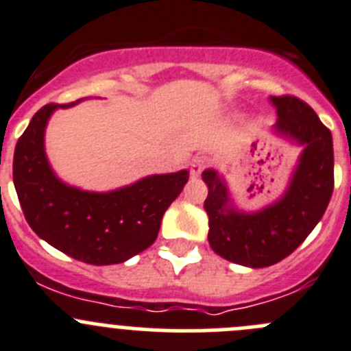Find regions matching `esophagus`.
I'll use <instances>...</instances> for the list:
<instances>
[{"label":"esophagus","instance_id":"obj_1","mask_svg":"<svg viewBox=\"0 0 351 351\" xmlns=\"http://www.w3.org/2000/svg\"><path fill=\"white\" fill-rule=\"evenodd\" d=\"M209 160L206 157H194L191 162V175L192 176H199L206 168H208Z\"/></svg>","mask_w":351,"mask_h":351}]
</instances>
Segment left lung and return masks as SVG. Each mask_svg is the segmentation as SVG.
Returning <instances> with one entry per match:
<instances>
[{"instance_id": "obj_1", "label": "left lung", "mask_w": 351, "mask_h": 351, "mask_svg": "<svg viewBox=\"0 0 351 351\" xmlns=\"http://www.w3.org/2000/svg\"><path fill=\"white\" fill-rule=\"evenodd\" d=\"M270 101L279 117L275 133L303 147L282 197L260 211H239L218 171H202L209 191L204 201L209 245L225 260L251 268L270 267L289 256L320 221L334 189L330 131L300 98L284 95L270 97Z\"/></svg>"}]
</instances>
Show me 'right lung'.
Returning a JSON list of instances; mask_svg holds the SVG:
<instances>
[{
  "instance_id": "obj_1",
  "label": "right lung",
  "mask_w": 351,
  "mask_h": 351,
  "mask_svg": "<svg viewBox=\"0 0 351 351\" xmlns=\"http://www.w3.org/2000/svg\"><path fill=\"white\" fill-rule=\"evenodd\" d=\"M77 101L48 104L32 116L13 154L15 191L29 227L43 241L83 263H123L154 244L189 171L147 176L110 192L81 191L58 180L45 152V130L55 110Z\"/></svg>"
}]
</instances>
